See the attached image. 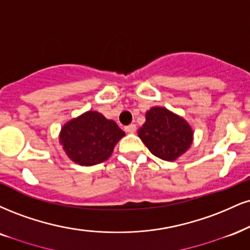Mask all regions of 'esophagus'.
I'll return each instance as SVG.
<instances>
[{
	"mask_svg": "<svg viewBox=\"0 0 250 250\" xmlns=\"http://www.w3.org/2000/svg\"><path fill=\"white\" fill-rule=\"evenodd\" d=\"M125 130L127 131V133H135V131H136V125H127V127H125Z\"/></svg>",
	"mask_w": 250,
	"mask_h": 250,
	"instance_id": "obj_1",
	"label": "esophagus"
}]
</instances>
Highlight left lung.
<instances>
[{"label": "left lung", "mask_w": 250, "mask_h": 250, "mask_svg": "<svg viewBox=\"0 0 250 250\" xmlns=\"http://www.w3.org/2000/svg\"><path fill=\"white\" fill-rule=\"evenodd\" d=\"M137 134L152 155L173 162L190 149L194 133L184 117L156 106L146 113V122Z\"/></svg>", "instance_id": "8db88e82"}]
</instances>
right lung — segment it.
<instances>
[{
	"label": "right lung",
	"mask_w": 250,
	"mask_h": 250,
	"mask_svg": "<svg viewBox=\"0 0 250 250\" xmlns=\"http://www.w3.org/2000/svg\"><path fill=\"white\" fill-rule=\"evenodd\" d=\"M125 135L115 121L96 110H88L62 125L59 143L72 162L91 167L109 158Z\"/></svg>",
	"instance_id": "1"
}]
</instances>
